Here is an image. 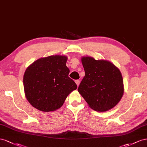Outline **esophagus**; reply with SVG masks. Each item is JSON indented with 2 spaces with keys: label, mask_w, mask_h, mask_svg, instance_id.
Wrapping results in <instances>:
<instances>
[{
  "label": "esophagus",
  "mask_w": 147,
  "mask_h": 147,
  "mask_svg": "<svg viewBox=\"0 0 147 147\" xmlns=\"http://www.w3.org/2000/svg\"><path fill=\"white\" fill-rule=\"evenodd\" d=\"M75 82H76V84H77V86H79V84H80V81H79V80H76V81H75Z\"/></svg>",
  "instance_id": "34e87169"
}]
</instances>
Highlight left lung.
I'll use <instances>...</instances> for the list:
<instances>
[{"instance_id":"8db88e82","label":"left lung","mask_w":147,"mask_h":147,"mask_svg":"<svg viewBox=\"0 0 147 147\" xmlns=\"http://www.w3.org/2000/svg\"><path fill=\"white\" fill-rule=\"evenodd\" d=\"M85 76L78 92L89 106L96 111L105 112L118 104L124 94L122 74L118 67L107 60L81 57Z\"/></svg>"}]
</instances>
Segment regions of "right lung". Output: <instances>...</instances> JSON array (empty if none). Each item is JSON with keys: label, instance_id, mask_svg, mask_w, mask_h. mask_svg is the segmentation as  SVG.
Masks as SVG:
<instances>
[{"label": "right lung", "instance_id": "add662e5", "mask_svg": "<svg viewBox=\"0 0 147 147\" xmlns=\"http://www.w3.org/2000/svg\"><path fill=\"white\" fill-rule=\"evenodd\" d=\"M67 60L65 55H51L39 58L26 68L23 76L24 94L33 107L44 112L55 111L77 89L68 76Z\"/></svg>", "mask_w": 147, "mask_h": 147}]
</instances>
